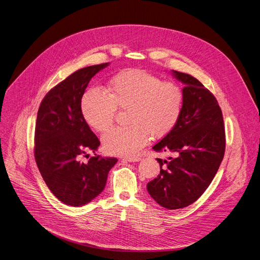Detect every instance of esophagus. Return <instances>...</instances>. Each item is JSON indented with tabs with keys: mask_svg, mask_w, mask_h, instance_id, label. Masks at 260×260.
<instances>
[{
	"mask_svg": "<svg viewBox=\"0 0 260 260\" xmlns=\"http://www.w3.org/2000/svg\"><path fill=\"white\" fill-rule=\"evenodd\" d=\"M123 159L126 160V161L134 162V161H139V160H141V157H140V156H126V157H124Z\"/></svg>",
	"mask_w": 260,
	"mask_h": 260,
	"instance_id": "34e87169",
	"label": "esophagus"
}]
</instances>
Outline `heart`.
<instances>
[{
    "label": "heart",
    "mask_w": 260,
    "mask_h": 260,
    "mask_svg": "<svg viewBox=\"0 0 260 260\" xmlns=\"http://www.w3.org/2000/svg\"><path fill=\"white\" fill-rule=\"evenodd\" d=\"M183 91L175 82L161 81L144 70L126 69L109 82L107 94L91 89L81 100V113L86 123L96 132L113 123L116 109H127V123L103 136L107 152L131 156L150 139L167 136L176 126L183 107Z\"/></svg>",
    "instance_id": "b5f03b06"
}]
</instances>
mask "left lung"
Instances as JSON below:
<instances>
[{
  "label": "left lung",
  "mask_w": 260,
  "mask_h": 260,
  "mask_svg": "<svg viewBox=\"0 0 260 260\" xmlns=\"http://www.w3.org/2000/svg\"><path fill=\"white\" fill-rule=\"evenodd\" d=\"M172 75L184 85L182 112L176 126L152 149L174 156L156 158L160 171L147 183V191L160 206L178 209L205 192L224 157L226 140L222 111L214 94L190 75L175 70Z\"/></svg>",
  "instance_id": "8db88e82"
}]
</instances>
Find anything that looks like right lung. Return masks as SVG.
Here are the masks:
<instances>
[{
  "mask_svg": "<svg viewBox=\"0 0 260 260\" xmlns=\"http://www.w3.org/2000/svg\"><path fill=\"white\" fill-rule=\"evenodd\" d=\"M109 63L77 70L51 89L42 100L35 126L34 155L51 192L64 204L82 206L106 186L116 157L94 154L101 142L81 113V100L90 80Z\"/></svg>",
  "mask_w": 260,
  "mask_h": 260,
  "instance_id": "obj_1",
  "label": "right lung"
}]
</instances>
